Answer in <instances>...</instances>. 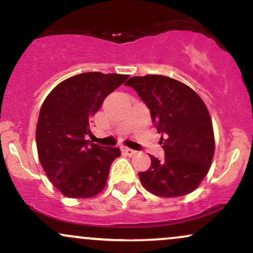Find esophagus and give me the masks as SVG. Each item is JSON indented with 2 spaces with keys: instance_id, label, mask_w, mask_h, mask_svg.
Segmentation results:
<instances>
[{
  "instance_id": "1",
  "label": "esophagus",
  "mask_w": 253,
  "mask_h": 253,
  "mask_svg": "<svg viewBox=\"0 0 253 253\" xmlns=\"http://www.w3.org/2000/svg\"><path fill=\"white\" fill-rule=\"evenodd\" d=\"M124 152L126 153L127 156H129V157H132V156H134V155H136V151H134V150H132V149H128V147H124Z\"/></svg>"
}]
</instances>
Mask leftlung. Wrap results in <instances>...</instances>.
<instances>
[{
	"label": "left lung",
	"instance_id": "obj_1",
	"mask_svg": "<svg viewBox=\"0 0 253 253\" xmlns=\"http://www.w3.org/2000/svg\"><path fill=\"white\" fill-rule=\"evenodd\" d=\"M125 84L149 107L165 153L163 161L150 156V169L138 173L141 184L161 197L190 194L210 171L215 149L207 107L193 89L167 76H135Z\"/></svg>",
	"mask_w": 253,
	"mask_h": 253
}]
</instances>
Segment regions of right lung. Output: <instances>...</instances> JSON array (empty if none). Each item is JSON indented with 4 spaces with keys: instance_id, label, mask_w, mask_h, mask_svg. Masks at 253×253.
Here are the masks:
<instances>
[{
    "instance_id": "obj_1",
    "label": "right lung",
    "mask_w": 253,
    "mask_h": 253,
    "mask_svg": "<svg viewBox=\"0 0 253 253\" xmlns=\"http://www.w3.org/2000/svg\"><path fill=\"white\" fill-rule=\"evenodd\" d=\"M127 75L84 72L63 81L43 101L37 124L40 164L64 196L88 199L106 187L118 147L86 140L92 117Z\"/></svg>"
}]
</instances>
